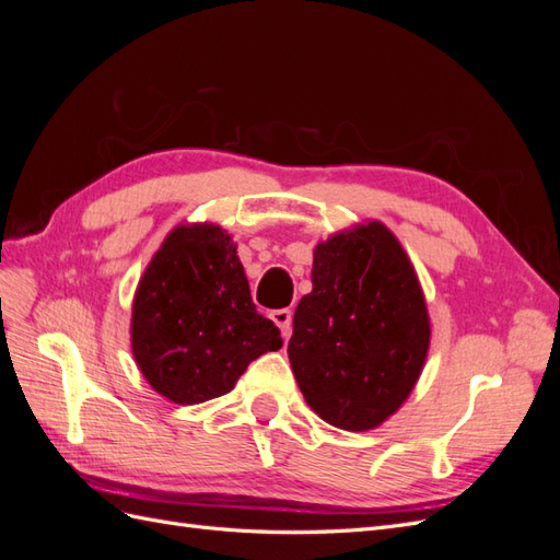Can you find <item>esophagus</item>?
Returning a JSON list of instances; mask_svg holds the SVG:
<instances>
[{"label": "esophagus", "mask_w": 560, "mask_h": 560, "mask_svg": "<svg viewBox=\"0 0 560 560\" xmlns=\"http://www.w3.org/2000/svg\"><path fill=\"white\" fill-rule=\"evenodd\" d=\"M270 317H273V322L280 327L282 338L287 341V338L292 336V311L290 308H280V311L270 313Z\"/></svg>", "instance_id": "1"}]
</instances>
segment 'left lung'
Returning <instances> with one entry per match:
<instances>
[{
    "label": "left lung",
    "instance_id": "obj_1",
    "mask_svg": "<svg viewBox=\"0 0 560 560\" xmlns=\"http://www.w3.org/2000/svg\"><path fill=\"white\" fill-rule=\"evenodd\" d=\"M311 280L287 346L296 383L322 420L376 428L411 395L428 358L416 270L395 235L369 222L319 243Z\"/></svg>",
    "mask_w": 560,
    "mask_h": 560
}]
</instances>
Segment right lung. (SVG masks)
I'll return each instance as SVG.
<instances>
[{
  "instance_id": "obj_1",
  "label": "right lung",
  "mask_w": 560,
  "mask_h": 560,
  "mask_svg": "<svg viewBox=\"0 0 560 560\" xmlns=\"http://www.w3.org/2000/svg\"><path fill=\"white\" fill-rule=\"evenodd\" d=\"M132 354L149 385L177 404L226 395L249 362L282 348L257 313L231 235L177 226L154 254L132 303Z\"/></svg>"
}]
</instances>
